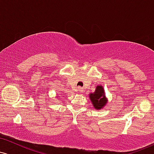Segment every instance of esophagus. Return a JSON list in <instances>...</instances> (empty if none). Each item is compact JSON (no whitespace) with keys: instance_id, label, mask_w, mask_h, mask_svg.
<instances>
[{"instance_id":"obj_1","label":"esophagus","mask_w":154,"mask_h":154,"mask_svg":"<svg viewBox=\"0 0 154 154\" xmlns=\"http://www.w3.org/2000/svg\"><path fill=\"white\" fill-rule=\"evenodd\" d=\"M77 88V91H81L82 90V88L80 87V86H78Z\"/></svg>"}]
</instances>
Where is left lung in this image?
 I'll return each instance as SVG.
<instances>
[{"label": "left lung", "mask_w": 154, "mask_h": 154, "mask_svg": "<svg viewBox=\"0 0 154 154\" xmlns=\"http://www.w3.org/2000/svg\"><path fill=\"white\" fill-rule=\"evenodd\" d=\"M89 97L93 106L95 109H98V110L101 109L107 103L103 88L100 85L97 86L94 93H90Z\"/></svg>", "instance_id": "8db88e82"}]
</instances>
